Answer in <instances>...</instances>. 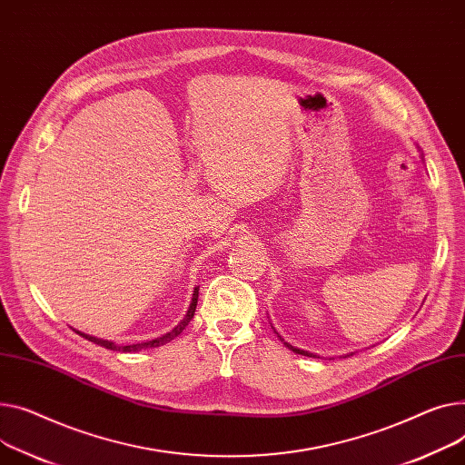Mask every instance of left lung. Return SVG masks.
<instances>
[{"instance_id":"obj_1","label":"left lung","mask_w":465,"mask_h":465,"mask_svg":"<svg viewBox=\"0 0 465 465\" xmlns=\"http://www.w3.org/2000/svg\"><path fill=\"white\" fill-rule=\"evenodd\" d=\"M276 332V331H274ZM278 334V332H276ZM278 338H281L282 340V342H284V338L281 336V334H278ZM284 346L288 348V350H292L293 353H299V355H304V357H316L314 353H311V351H304V350H299V348H295V346H292V344H288V342H284Z\"/></svg>"}]
</instances>
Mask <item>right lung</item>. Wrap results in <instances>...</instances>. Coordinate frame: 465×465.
Returning a JSON list of instances; mask_svg holds the SVG:
<instances>
[{"label": "right lung", "mask_w": 465, "mask_h": 465, "mask_svg": "<svg viewBox=\"0 0 465 465\" xmlns=\"http://www.w3.org/2000/svg\"><path fill=\"white\" fill-rule=\"evenodd\" d=\"M198 292L200 288H194V293H193V301H191V306L187 314H184V318L166 334H163L161 338H154V340H149V342H140V344H131V346H117L114 342H110V340H103V338H97V336H91V334H85V332H80L76 331L78 334H82L84 338H87L89 342H95L106 350H114V351H140V350H147V348H159V346H164L166 342H170V340H173L177 334L183 332V329L189 325V322L194 318V312H196V304H198Z\"/></svg>", "instance_id": "add662e5"}]
</instances>
